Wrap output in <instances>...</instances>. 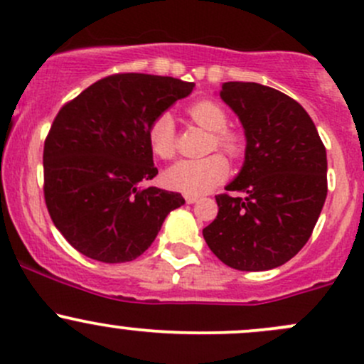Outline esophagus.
<instances>
[{
  "label": "esophagus",
  "instance_id": "esophagus-1",
  "mask_svg": "<svg viewBox=\"0 0 364 364\" xmlns=\"http://www.w3.org/2000/svg\"><path fill=\"white\" fill-rule=\"evenodd\" d=\"M183 198H186V203H189V205H193V203H196L199 199L198 196H191V194H186Z\"/></svg>",
  "mask_w": 364,
  "mask_h": 364
}]
</instances>
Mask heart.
Here are the masks:
<instances>
[{
	"mask_svg": "<svg viewBox=\"0 0 364 364\" xmlns=\"http://www.w3.org/2000/svg\"><path fill=\"white\" fill-rule=\"evenodd\" d=\"M186 116L203 130L210 132L206 151H222L230 159H237L245 152V136L241 132L229 128V114L224 105L215 100L203 99L186 107ZM147 140L151 151L159 159H171L177 152V132L168 112H161L147 127ZM229 163L222 154H210L199 159H181L163 175L166 187L178 193L205 194L225 181Z\"/></svg>",
	"mask_w": 364,
	"mask_h": 364,
	"instance_id": "heart-1",
	"label": "heart"
}]
</instances>
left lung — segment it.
I'll return each mask as SVG.
<instances>
[{
  "label": "left lung",
  "instance_id": "left-lung-1",
  "mask_svg": "<svg viewBox=\"0 0 364 364\" xmlns=\"http://www.w3.org/2000/svg\"><path fill=\"white\" fill-rule=\"evenodd\" d=\"M220 97L240 116L246 156L236 181L217 194L206 245L237 271H269L307 243L328 193L326 149L311 116L291 97L259 83L229 81Z\"/></svg>",
  "mask_w": 364,
  "mask_h": 364
}]
</instances>
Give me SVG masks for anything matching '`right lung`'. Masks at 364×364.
Returning <instances> with one entry per match:
<instances>
[{
    "label": "right lung",
    "mask_w": 364,
    "mask_h": 364,
    "mask_svg": "<svg viewBox=\"0 0 364 364\" xmlns=\"http://www.w3.org/2000/svg\"><path fill=\"white\" fill-rule=\"evenodd\" d=\"M194 83L118 73L90 85L58 111L43 149V193L73 248L105 264L130 262L154 241L178 193L146 182L158 175L147 127Z\"/></svg>",
    "instance_id": "add662e5"
}]
</instances>
